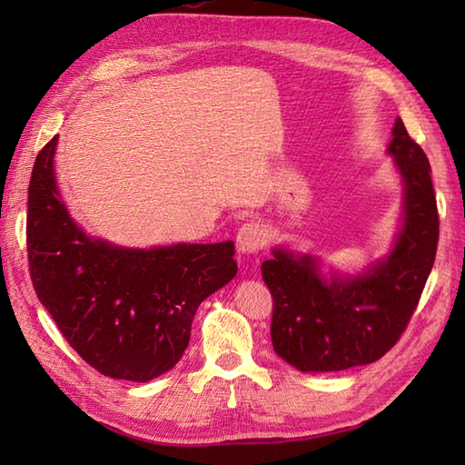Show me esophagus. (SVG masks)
<instances>
[{
	"mask_svg": "<svg viewBox=\"0 0 465 465\" xmlns=\"http://www.w3.org/2000/svg\"><path fill=\"white\" fill-rule=\"evenodd\" d=\"M270 233L260 222H248L238 230V248L243 253H255L265 248Z\"/></svg>",
	"mask_w": 465,
	"mask_h": 465,
	"instance_id": "1",
	"label": "esophagus"
}]
</instances>
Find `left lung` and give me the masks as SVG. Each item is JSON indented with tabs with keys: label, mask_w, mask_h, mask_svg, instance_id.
I'll return each instance as SVG.
<instances>
[{
	"label": "left lung",
	"mask_w": 465,
	"mask_h": 465,
	"mask_svg": "<svg viewBox=\"0 0 465 465\" xmlns=\"http://www.w3.org/2000/svg\"><path fill=\"white\" fill-rule=\"evenodd\" d=\"M388 152L403 177V227L388 260L325 280L318 260L273 250L262 278L273 298L272 343L300 371H341L388 353L406 331L436 260L440 215L428 155L396 120Z\"/></svg>",
	"instance_id": "8db88e82"
}]
</instances>
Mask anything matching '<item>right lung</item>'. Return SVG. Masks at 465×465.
Segmentation results:
<instances>
[{"label": "right lung", "instance_id": "1", "mask_svg": "<svg viewBox=\"0 0 465 465\" xmlns=\"http://www.w3.org/2000/svg\"><path fill=\"white\" fill-rule=\"evenodd\" d=\"M57 135L34 163L27 190V260L39 302L94 370L150 381L190 343L197 305L233 280V242L124 250L85 235L59 200Z\"/></svg>", "mask_w": 465, "mask_h": 465}]
</instances>
